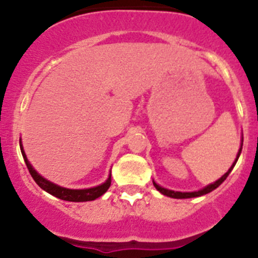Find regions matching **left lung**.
<instances>
[{"label":"left lung","instance_id":"8db88e82","mask_svg":"<svg viewBox=\"0 0 258 258\" xmlns=\"http://www.w3.org/2000/svg\"><path fill=\"white\" fill-rule=\"evenodd\" d=\"M241 149H243V140H241V143H240V149H239L238 154H236V159H235V160H234L232 165L230 166V169L227 170V172L225 173V174H223L222 177H221V178H218L217 181L213 182V183H211V184H208V186H206V187L200 188V190L191 191V192H181V191L169 190V188H165V187H163V186H160V184H157L156 182H155L154 179H152V182H154V186H155V187H156V190L160 191V192L163 194V195H165V197L173 198V199H188V198H198V197H202V195H206V194H209V192H211V191L216 190V188H217L218 186H220V184L222 183V182L227 178V175H229L230 173H231L232 168L235 166L236 161H238L239 156H240Z\"/></svg>","mask_w":258,"mask_h":258}]
</instances>
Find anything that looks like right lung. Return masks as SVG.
Masks as SVG:
<instances>
[{"label": "right lung", "mask_w": 258, "mask_h": 258, "mask_svg": "<svg viewBox=\"0 0 258 258\" xmlns=\"http://www.w3.org/2000/svg\"><path fill=\"white\" fill-rule=\"evenodd\" d=\"M20 145V151H22L23 159L26 161V165L28 168L29 173H31L32 178L35 179L36 183L40 186L42 190H45L46 192L51 194L52 197L58 198V199L66 200V202H92V200L98 199L99 197H102L104 192L109 188L111 186V173H109L108 178L106 179V182H103L102 184H98L95 187H90V188H79V190H75V188H66L61 187L59 184L52 183L50 182L49 179L44 178L42 175L38 174L37 170L31 165V163L27 159V155L24 152V149H23L22 145V140L19 141Z\"/></svg>", "instance_id": "1"}]
</instances>
